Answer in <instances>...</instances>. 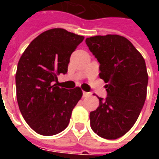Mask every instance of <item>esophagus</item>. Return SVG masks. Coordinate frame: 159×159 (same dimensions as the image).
<instances>
[{
  "instance_id": "esophagus-1",
  "label": "esophagus",
  "mask_w": 159,
  "mask_h": 159,
  "mask_svg": "<svg viewBox=\"0 0 159 159\" xmlns=\"http://www.w3.org/2000/svg\"><path fill=\"white\" fill-rule=\"evenodd\" d=\"M89 95H91L90 93H88V92H83V97H88Z\"/></svg>"
}]
</instances>
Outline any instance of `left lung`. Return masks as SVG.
I'll return each instance as SVG.
<instances>
[{
	"label": "left lung",
	"instance_id": "1",
	"mask_svg": "<svg viewBox=\"0 0 159 159\" xmlns=\"http://www.w3.org/2000/svg\"><path fill=\"white\" fill-rule=\"evenodd\" d=\"M89 50L100 63L99 76L107 85L105 100L91 111L90 125L99 136L113 140L123 136L136 122L147 95L148 72L141 53L118 34L86 39Z\"/></svg>",
	"mask_w": 159,
	"mask_h": 159
}]
</instances>
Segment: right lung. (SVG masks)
I'll list each match as a JSON object with an SVG mask.
<instances>
[{
  "instance_id": "add662e5",
  "label": "right lung",
  "mask_w": 159,
  "mask_h": 159,
  "mask_svg": "<svg viewBox=\"0 0 159 159\" xmlns=\"http://www.w3.org/2000/svg\"><path fill=\"white\" fill-rule=\"evenodd\" d=\"M84 37L63 28H54L37 36L18 61L16 73V100L29 126L41 135L64 130L73 108L80 100V88L58 87L57 76L68 70L71 53Z\"/></svg>"
}]
</instances>
